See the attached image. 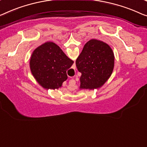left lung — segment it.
I'll return each mask as SVG.
<instances>
[{
    "label": "left lung",
    "mask_w": 147,
    "mask_h": 147,
    "mask_svg": "<svg viewBox=\"0 0 147 147\" xmlns=\"http://www.w3.org/2000/svg\"><path fill=\"white\" fill-rule=\"evenodd\" d=\"M113 50L104 41L92 39L84 45L76 61L81 73L80 89L94 90L107 82L114 68Z\"/></svg>",
    "instance_id": "8db88e82"
}]
</instances>
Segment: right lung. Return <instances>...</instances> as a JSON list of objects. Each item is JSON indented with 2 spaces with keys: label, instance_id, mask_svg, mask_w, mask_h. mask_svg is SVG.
Listing matches in <instances>:
<instances>
[{
  "label": "right lung",
  "instance_id": "right-lung-1",
  "mask_svg": "<svg viewBox=\"0 0 147 147\" xmlns=\"http://www.w3.org/2000/svg\"><path fill=\"white\" fill-rule=\"evenodd\" d=\"M74 61L53 42L47 41L33 51L30 71L35 79L45 89H58L67 79V71Z\"/></svg>",
  "mask_w": 147,
  "mask_h": 147
}]
</instances>
